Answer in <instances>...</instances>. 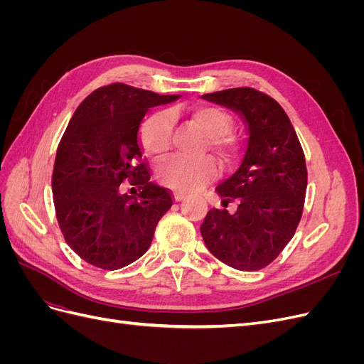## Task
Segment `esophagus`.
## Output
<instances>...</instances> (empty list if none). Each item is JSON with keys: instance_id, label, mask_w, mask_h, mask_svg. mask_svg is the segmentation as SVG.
Masks as SVG:
<instances>
[{"instance_id": "34e87169", "label": "esophagus", "mask_w": 364, "mask_h": 364, "mask_svg": "<svg viewBox=\"0 0 364 364\" xmlns=\"http://www.w3.org/2000/svg\"><path fill=\"white\" fill-rule=\"evenodd\" d=\"M185 193H181V191H174L173 193V199H174V202H182L183 199H185Z\"/></svg>"}]
</instances>
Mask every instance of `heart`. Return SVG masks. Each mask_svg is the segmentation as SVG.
Segmentation results:
<instances>
[{
	"instance_id": "heart-1",
	"label": "heart",
	"mask_w": 364,
	"mask_h": 364,
	"mask_svg": "<svg viewBox=\"0 0 364 364\" xmlns=\"http://www.w3.org/2000/svg\"><path fill=\"white\" fill-rule=\"evenodd\" d=\"M186 118L206 135L208 146L223 159L230 156V144L226 135L232 129L230 117L220 107L196 105L185 111ZM171 115L161 109L151 112L139 124V144L149 155L161 158L171 147ZM218 167L211 156H171L158 167L159 181L176 191H193L217 178Z\"/></svg>"
}]
</instances>
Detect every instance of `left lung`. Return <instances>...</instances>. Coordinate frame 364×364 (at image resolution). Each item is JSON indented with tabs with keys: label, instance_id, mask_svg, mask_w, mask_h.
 I'll return each instance as SVG.
<instances>
[{
	"label": "left lung",
	"instance_id": "obj_1",
	"mask_svg": "<svg viewBox=\"0 0 364 364\" xmlns=\"http://www.w3.org/2000/svg\"><path fill=\"white\" fill-rule=\"evenodd\" d=\"M243 117L247 141L238 170L215 191L234 214L209 209L200 232L209 252L237 270L266 267L293 238L306 191L305 156L284 109L252 87L205 94Z\"/></svg>",
	"mask_w": 364,
	"mask_h": 364
}]
</instances>
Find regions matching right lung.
<instances>
[{
    "label": "right lung",
    "mask_w": 364,
    "mask_h": 364,
    "mask_svg": "<svg viewBox=\"0 0 364 364\" xmlns=\"http://www.w3.org/2000/svg\"><path fill=\"white\" fill-rule=\"evenodd\" d=\"M123 83L87 95L59 142L53 170V200L68 246L105 270L129 266L144 255L170 193L150 182L138 130L153 106L178 100ZM139 184L138 198L120 182ZM134 190V188H132Z\"/></svg>",
    "instance_id": "right-lung-1"
}]
</instances>
